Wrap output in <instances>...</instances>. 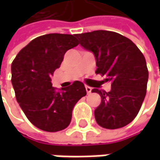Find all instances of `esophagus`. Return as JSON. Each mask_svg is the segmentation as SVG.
<instances>
[{"label": "esophagus", "instance_id": "34e87169", "mask_svg": "<svg viewBox=\"0 0 160 160\" xmlns=\"http://www.w3.org/2000/svg\"><path fill=\"white\" fill-rule=\"evenodd\" d=\"M85 89H86V92H87V93H90V92H92V89L90 86H87V85L85 86Z\"/></svg>", "mask_w": 160, "mask_h": 160}]
</instances>
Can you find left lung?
<instances>
[{"mask_svg":"<svg viewBox=\"0 0 160 160\" xmlns=\"http://www.w3.org/2000/svg\"><path fill=\"white\" fill-rule=\"evenodd\" d=\"M80 46L94 54L96 74L107 76L111 90L92 89L101 96L95 120L103 128L118 129L132 122L144 102L148 70L144 54L128 38L108 30L77 34Z\"/></svg>","mask_w":160,"mask_h":160,"instance_id":"8db88e82","label":"left lung"}]
</instances>
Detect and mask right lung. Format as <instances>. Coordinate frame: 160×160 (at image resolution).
<instances>
[{
	"instance_id": "1",
	"label": "right lung",
	"mask_w": 160,
	"mask_h": 160,
	"mask_svg": "<svg viewBox=\"0 0 160 160\" xmlns=\"http://www.w3.org/2000/svg\"><path fill=\"white\" fill-rule=\"evenodd\" d=\"M77 34L51 33L32 40L12 63V84L21 109L28 120L45 132L66 129L76 103L86 95L84 84L74 81L56 91L51 77L66 52L79 44Z\"/></svg>"
}]
</instances>
